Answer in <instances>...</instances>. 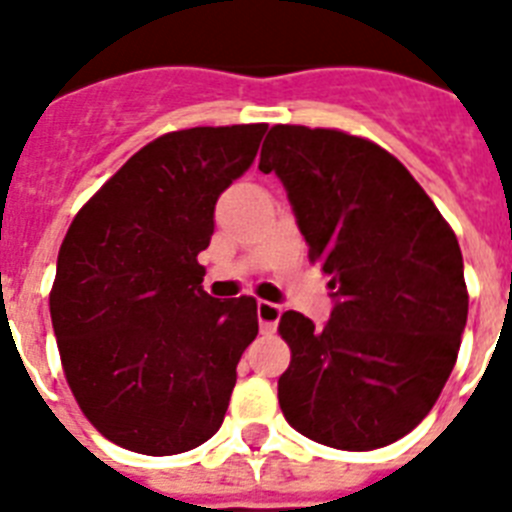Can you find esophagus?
<instances>
[{"mask_svg": "<svg viewBox=\"0 0 512 512\" xmlns=\"http://www.w3.org/2000/svg\"><path fill=\"white\" fill-rule=\"evenodd\" d=\"M283 309L273 302H257V320H260V333H276L278 320Z\"/></svg>", "mask_w": 512, "mask_h": 512, "instance_id": "1", "label": "esophagus"}]
</instances>
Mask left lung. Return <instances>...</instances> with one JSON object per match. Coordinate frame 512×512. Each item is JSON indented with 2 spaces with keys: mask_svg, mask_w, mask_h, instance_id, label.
Wrapping results in <instances>:
<instances>
[{
  "mask_svg": "<svg viewBox=\"0 0 512 512\" xmlns=\"http://www.w3.org/2000/svg\"><path fill=\"white\" fill-rule=\"evenodd\" d=\"M260 171L281 179L336 302L325 328L281 315L283 416L328 448H385L429 414L458 359L468 315L458 239L409 169L364 137L276 124Z\"/></svg>",
  "mask_w": 512,
  "mask_h": 512,
  "instance_id": "1",
  "label": "left lung"
}]
</instances>
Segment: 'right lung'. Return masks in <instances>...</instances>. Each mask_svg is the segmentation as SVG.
Wrapping results in <instances>:
<instances>
[{"instance_id": "obj_1", "label": "right lung", "mask_w": 512, "mask_h": 512, "mask_svg": "<svg viewBox=\"0 0 512 512\" xmlns=\"http://www.w3.org/2000/svg\"><path fill=\"white\" fill-rule=\"evenodd\" d=\"M265 124L192 127L137 150L72 221L49 296L72 395L106 440L176 455L216 435L257 336L252 296L213 299L197 255Z\"/></svg>"}]
</instances>
